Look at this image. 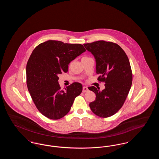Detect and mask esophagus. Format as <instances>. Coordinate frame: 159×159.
<instances>
[{"label":"esophagus","mask_w":159,"mask_h":159,"mask_svg":"<svg viewBox=\"0 0 159 159\" xmlns=\"http://www.w3.org/2000/svg\"><path fill=\"white\" fill-rule=\"evenodd\" d=\"M89 91V89H88V87H86V86H83V92H88V91Z\"/></svg>","instance_id":"34e87169"}]
</instances>
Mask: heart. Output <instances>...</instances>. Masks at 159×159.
Returning <instances> with one entry per match:
<instances>
[{
  "mask_svg": "<svg viewBox=\"0 0 159 159\" xmlns=\"http://www.w3.org/2000/svg\"><path fill=\"white\" fill-rule=\"evenodd\" d=\"M86 58V57H83L82 58Z\"/></svg>",
  "mask_w": 159,
  "mask_h": 159,
  "instance_id": "heart-1",
  "label": "heart"
}]
</instances>
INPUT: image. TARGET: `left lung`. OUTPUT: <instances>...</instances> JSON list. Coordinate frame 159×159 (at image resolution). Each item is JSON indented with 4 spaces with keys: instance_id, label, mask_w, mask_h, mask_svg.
Wrapping results in <instances>:
<instances>
[{
    "instance_id": "obj_1",
    "label": "left lung",
    "mask_w": 159,
    "mask_h": 159,
    "mask_svg": "<svg viewBox=\"0 0 159 159\" xmlns=\"http://www.w3.org/2000/svg\"><path fill=\"white\" fill-rule=\"evenodd\" d=\"M94 56L99 82L105 83L102 91L95 86L88 89L96 95L89 104L92 111L106 118L116 113L123 105L132 82V73L128 57L119 45L104 40L83 44Z\"/></svg>"
}]
</instances>
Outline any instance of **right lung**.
<instances>
[{
	"instance_id": "add662e5",
	"label": "right lung",
	"mask_w": 159,
	"mask_h": 159,
	"mask_svg": "<svg viewBox=\"0 0 159 159\" xmlns=\"http://www.w3.org/2000/svg\"><path fill=\"white\" fill-rule=\"evenodd\" d=\"M86 51L81 44L48 40L33 51L26 66L27 86L38 110L46 117L58 120L68 113L82 85L74 82L61 90L58 75L67 72L71 61Z\"/></svg>"
}]
</instances>
